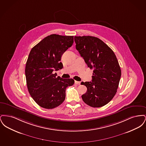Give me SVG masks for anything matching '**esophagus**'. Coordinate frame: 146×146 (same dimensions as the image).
Listing matches in <instances>:
<instances>
[{
	"mask_svg": "<svg viewBox=\"0 0 146 146\" xmlns=\"http://www.w3.org/2000/svg\"><path fill=\"white\" fill-rule=\"evenodd\" d=\"M75 84L76 85H80V82H78V81H75Z\"/></svg>",
	"mask_w": 146,
	"mask_h": 146,
	"instance_id": "esophagus-1",
	"label": "esophagus"
}]
</instances>
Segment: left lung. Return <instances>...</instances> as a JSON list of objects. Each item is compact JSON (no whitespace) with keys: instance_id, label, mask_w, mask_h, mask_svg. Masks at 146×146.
<instances>
[{"instance_id":"1","label":"left lung","mask_w":146,"mask_h":146,"mask_svg":"<svg viewBox=\"0 0 146 146\" xmlns=\"http://www.w3.org/2000/svg\"><path fill=\"white\" fill-rule=\"evenodd\" d=\"M76 49L87 66L94 70L92 82H82L87 88L82 97L92 107H101L115 96L121 77L116 56L104 42L92 36H74Z\"/></svg>"}]
</instances>
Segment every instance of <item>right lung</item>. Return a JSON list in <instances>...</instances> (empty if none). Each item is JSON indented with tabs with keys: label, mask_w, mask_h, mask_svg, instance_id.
Here are the masks:
<instances>
[{
	"label": "right lung",
	"mask_w": 146,
	"mask_h": 146,
	"mask_svg": "<svg viewBox=\"0 0 146 146\" xmlns=\"http://www.w3.org/2000/svg\"><path fill=\"white\" fill-rule=\"evenodd\" d=\"M73 36L51 35L44 38L31 50L26 64L25 74L29 94L35 102L46 109L62 104L66 89L74 84L73 79L56 77L63 68V54L73 45Z\"/></svg>",
	"instance_id": "right-lung-1"
}]
</instances>
